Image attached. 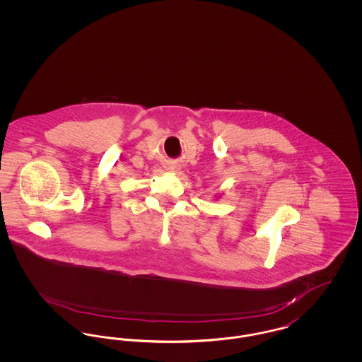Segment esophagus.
Here are the masks:
<instances>
[{"label": "esophagus", "instance_id": "34e87169", "mask_svg": "<svg viewBox=\"0 0 362 362\" xmlns=\"http://www.w3.org/2000/svg\"><path fill=\"white\" fill-rule=\"evenodd\" d=\"M168 170H170L171 173H176V171L179 170V165H175V164H171V165L168 167Z\"/></svg>", "mask_w": 362, "mask_h": 362}]
</instances>
